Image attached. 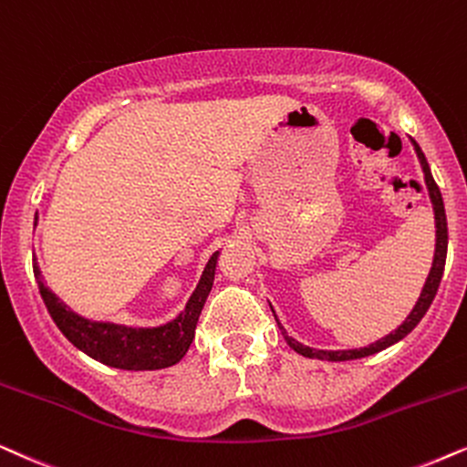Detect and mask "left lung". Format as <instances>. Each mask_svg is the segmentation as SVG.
<instances>
[{"label":"left lung","instance_id":"obj_1","mask_svg":"<svg viewBox=\"0 0 467 467\" xmlns=\"http://www.w3.org/2000/svg\"><path fill=\"white\" fill-rule=\"evenodd\" d=\"M414 147H416V153H419L422 172H425V183H427L429 196H431L433 211H436V228H438L436 230V256H433V266H431V271H429L425 288H422L414 309H412V312H410L406 322H403V325L397 328V331L387 335V337L378 339L376 344H369L368 348H358V350H314V348H307V346L298 344V341H295L292 337H288V335H285V331H284V327H279V328H282V335L285 337V341H288V346L295 352L303 354V357H307V358H325V360H352V358L369 357V354L380 352V350H384V348L393 346L400 339L406 337V335L412 331L416 325H419L422 316L427 314V309H429V306H431L433 296H436L440 279H442V273H444L446 250H449V228H446V213H444L442 194H440V188L436 185V182H433L431 171H429V164H427L425 155H422V151H420V147L416 145V142H414ZM277 325H279V322H277Z\"/></svg>","mask_w":467,"mask_h":467}]
</instances>
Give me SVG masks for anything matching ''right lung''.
<instances>
[{
  "label": "right lung",
  "mask_w": 467,
  "mask_h": 467,
  "mask_svg": "<svg viewBox=\"0 0 467 467\" xmlns=\"http://www.w3.org/2000/svg\"><path fill=\"white\" fill-rule=\"evenodd\" d=\"M215 263L217 252L204 266L201 282H198L194 295L190 296L183 312L169 325L155 328H130L110 325V322H89L80 318L42 284L38 266H34V275L38 279L42 301H45L55 325L78 350L89 354L99 363L110 365V368L145 371L171 368L185 357L192 339H194L198 316H201L211 285H213Z\"/></svg>",
  "instance_id": "1"
}]
</instances>
